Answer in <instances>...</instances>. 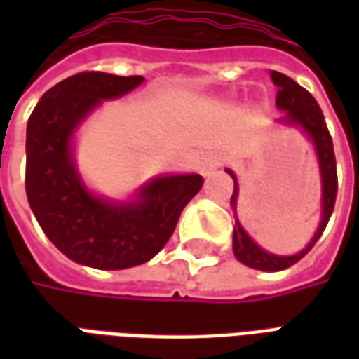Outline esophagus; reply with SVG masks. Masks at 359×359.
Returning a JSON list of instances; mask_svg holds the SVG:
<instances>
[{
    "mask_svg": "<svg viewBox=\"0 0 359 359\" xmlns=\"http://www.w3.org/2000/svg\"><path fill=\"white\" fill-rule=\"evenodd\" d=\"M219 165H221V157L211 154V156L203 157L202 165H200V172H202L203 177H210V175L215 172V169H217Z\"/></svg>",
    "mask_w": 359,
    "mask_h": 359,
    "instance_id": "obj_1",
    "label": "esophagus"
}]
</instances>
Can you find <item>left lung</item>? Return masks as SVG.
I'll use <instances>...</instances> for the list:
<instances>
[{"label": "left lung", "instance_id": "8db88e82", "mask_svg": "<svg viewBox=\"0 0 359 359\" xmlns=\"http://www.w3.org/2000/svg\"><path fill=\"white\" fill-rule=\"evenodd\" d=\"M271 79L277 86V107L280 111H285V115L278 118V123H286V125L300 126L304 133L308 134L313 146H316L317 159H319V169H321V184H323V196H321V223L317 233L313 234V238L309 241L306 248L294 254V256H275L265 252L264 248H259L256 242L252 241L248 233L244 231L236 219L233 234V252L236 259L241 264L248 265L252 269L259 271H283L290 265L298 264L302 257L308 254L309 250L313 248L321 234H323L325 226L329 223V219L334 210V200H337V190H339V180H337V159H334V149H332V138L325 123L323 111L317 105L316 97L309 94L308 90L302 88L298 82H294L290 76H286L277 71H271ZM226 172L233 177L234 190L231 196V208L236 210V198H238V182L236 177L231 169H226Z\"/></svg>", "mask_w": 359, "mask_h": 359}]
</instances>
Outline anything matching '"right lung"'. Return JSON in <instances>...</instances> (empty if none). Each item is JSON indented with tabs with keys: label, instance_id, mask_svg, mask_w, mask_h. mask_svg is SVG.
<instances>
[{
	"label": "right lung",
	"instance_id": "right-lung-1",
	"mask_svg": "<svg viewBox=\"0 0 359 359\" xmlns=\"http://www.w3.org/2000/svg\"><path fill=\"white\" fill-rule=\"evenodd\" d=\"M144 76L86 71L42 95L27 125V196L46 236L69 259L95 269L149 262L169 242L180 213L203 184L200 175L149 180L134 202H109L84 187L73 161L76 126L103 102L140 86Z\"/></svg>",
	"mask_w": 359,
	"mask_h": 359
}]
</instances>
